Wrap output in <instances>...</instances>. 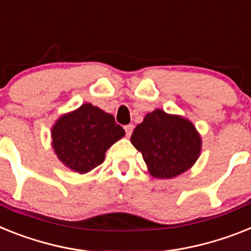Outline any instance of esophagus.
<instances>
[{"mask_svg": "<svg viewBox=\"0 0 251 251\" xmlns=\"http://www.w3.org/2000/svg\"><path fill=\"white\" fill-rule=\"evenodd\" d=\"M124 129H125L126 136H130L132 134V130H134V125H131V124H130V125H126Z\"/></svg>", "mask_w": 251, "mask_h": 251, "instance_id": "1", "label": "esophagus"}]
</instances>
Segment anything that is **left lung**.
<instances>
[{
	"mask_svg": "<svg viewBox=\"0 0 251 251\" xmlns=\"http://www.w3.org/2000/svg\"><path fill=\"white\" fill-rule=\"evenodd\" d=\"M131 143L143 154L151 176L171 178L195 163L201 136L190 121L155 109L144 117L131 135Z\"/></svg>",
	"mask_w": 251,
	"mask_h": 251,
	"instance_id": "8db88e82",
	"label": "left lung"
}]
</instances>
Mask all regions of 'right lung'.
<instances>
[{
    "label": "right lung",
    "mask_w": 251,
    "mask_h": 251,
    "mask_svg": "<svg viewBox=\"0 0 251 251\" xmlns=\"http://www.w3.org/2000/svg\"><path fill=\"white\" fill-rule=\"evenodd\" d=\"M125 135L115 117L85 103L62 116L52 129V145L64 165L85 174L104 161L106 151Z\"/></svg>",
    "instance_id": "obj_1"
}]
</instances>
